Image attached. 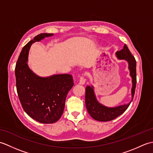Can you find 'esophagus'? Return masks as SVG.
Wrapping results in <instances>:
<instances>
[{"label": "esophagus", "mask_w": 153, "mask_h": 153, "mask_svg": "<svg viewBox=\"0 0 153 153\" xmlns=\"http://www.w3.org/2000/svg\"><path fill=\"white\" fill-rule=\"evenodd\" d=\"M85 79L84 76H80L79 79V83L81 84V85H83V84L85 83Z\"/></svg>", "instance_id": "obj_1"}]
</instances>
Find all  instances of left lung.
Returning <instances> with one entry per match:
<instances>
[{"label":"left lung","instance_id":"obj_1","mask_svg":"<svg viewBox=\"0 0 153 153\" xmlns=\"http://www.w3.org/2000/svg\"><path fill=\"white\" fill-rule=\"evenodd\" d=\"M116 56L119 59H124L128 62L129 69L130 70V76L132 77L133 87L131 89L132 100L134 97L137 75H136V60L131 53L128 47L124 45L123 49L116 52ZM131 103V102H130ZM130 103L128 105L119 106L115 108H107L97 102L94 94L93 87L87 86L85 89V105L87 111L93 119L97 121L108 122L115 119L121 115L128 108Z\"/></svg>","mask_w":153,"mask_h":153}]
</instances>
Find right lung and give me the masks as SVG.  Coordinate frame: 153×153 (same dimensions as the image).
<instances>
[{
  "label": "right lung",
  "mask_w": 153,
  "mask_h": 153,
  "mask_svg": "<svg viewBox=\"0 0 153 153\" xmlns=\"http://www.w3.org/2000/svg\"><path fill=\"white\" fill-rule=\"evenodd\" d=\"M53 33H41L22 48L15 68L16 89L23 109L31 118L43 123L56 122L62 115L68 91L74 85L70 74L41 77L26 62L31 44Z\"/></svg>",
  "instance_id": "right-lung-1"
}]
</instances>
